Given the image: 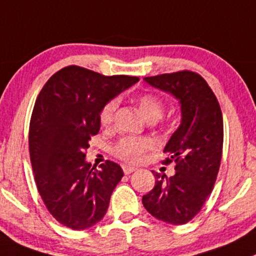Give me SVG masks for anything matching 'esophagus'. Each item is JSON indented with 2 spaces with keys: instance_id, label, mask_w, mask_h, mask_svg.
<instances>
[{
  "instance_id": "esophagus-1",
  "label": "esophagus",
  "mask_w": 256,
  "mask_h": 256,
  "mask_svg": "<svg viewBox=\"0 0 256 256\" xmlns=\"http://www.w3.org/2000/svg\"><path fill=\"white\" fill-rule=\"evenodd\" d=\"M122 170H124V172L126 174V175H128V174L134 172V171H136V170H138V168H134V166H130V165H124L122 166Z\"/></svg>"
}]
</instances>
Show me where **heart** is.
I'll use <instances>...</instances> for the list:
<instances>
[{
	"instance_id": "b5f03b06",
	"label": "heart",
	"mask_w": 256,
	"mask_h": 256,
	"mask_svg": "<svg viewBox=\"0 0 256 256\" xmlns=\"http://www.w3.org/2000/svg\"><path fill=\"white\" fill-rule=\"evenodd\" d=\"M138 110L148 120H158L161 118L164 110L162 101L152 94H140L136 98ZM116 108H118V100L111 98L108 102L104 104L100 110V124L104 128H110L114 122ZM155 146L154 140L148 138H135V136H126L118 140L114 146L112 151L116 158L126 161V162L138 164L145 158V154Z\"/></svg>"
}]
</instances>
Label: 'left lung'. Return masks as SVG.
Returning <instances> with one entry per match:
<instances>
[{
	"instance_id": "1",
	"label": "left lung",
	"mask_w": 256,
	"mask_h": 256,
	"mask_svg": "<svg viewBox=\"0 0 256 256\" xmlns=\"http://www.w3.org/2000/svg\"><path fill=\"white\" fill-rule=\"evenodd\" d=\"M152 88L171 94L181 105V122L171 135L162 162L175 164V175L155 174V186L142 196L156 219L181 225L202 210L214 188L222 155V114L206 81L192 71L145 78Z\"/></svg>"
}]
</instances>
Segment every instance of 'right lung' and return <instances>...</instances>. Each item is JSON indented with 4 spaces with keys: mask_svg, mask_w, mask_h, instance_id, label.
Wrapping results in <instances>:
<instances>
[{
    "mask_svg": "<svg viewBox=\"0 0 256 256\" xmlns=\"http://www.w3.org/2000/svg\"><path fill=\"white\" fill-rule=\"evenodd\" d=\"M138 81L68 66L54 74L37 96L30 121V158L37 190L60 224L85 230L105 216L122 168L112 161L98 170L91 168L86 150L100 131L104 104Z\"/></svg>",
    "mask_w": 256,
    "mask_h": 256,
    "instance_id": "right-lung-1",
    "label": "right lung"
}]
</instances>
